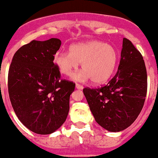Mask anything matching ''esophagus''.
Listing matches in <instances>:
<instances>
[{
	"mask_svg": "<svg viewBox=\"0 0 158 158\" xmlns=\"http://www.w3.org/2000/svg\"><path fill=\"white\" fill-rule=\"evenodd\" d=\"M75 87H76V88L78 89V90H83V89H84V87H83V86H81V84H76Z\"/></svg>",
	"mask_w": 158,
	"mask_h": 158,
	"instance_id": "1",
	"label": "esophagus"
}]
</instances>
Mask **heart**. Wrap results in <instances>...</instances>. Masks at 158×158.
Returning a JSON list of instances; mask_svg holds the SVG:
<instances>
[{"label":"heart","mask_w":158,"mask_h":158,"mask_svg":"<svg viewBox=\"0 0 158 158\" xmlns=\"http://www.w3.org/2000/svg\"><path fill=\"white\" fill-rule=\"evenodd\" d=\"M69 52L57 53L55 63L66 76L72 75L81 63L84 71L73 77L80 82L90 79L96 84L106 82L114 73L118 62L116 50L112 45L97 40L74 44Z\"/></svg>","instance_id":"heart-1"}]
</instances>
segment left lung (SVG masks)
I'll list each match as a JSON object with an SVG mask.
<instances>
[{"label": "left lung", "mask_w": 158, "mask_h": 158, "mask_svg": "<svg viewBox=\"0 0 158 158\" xmlns=\"http://www.w3.org/2000/svg\"><path fill=\"white\" fill-rule=\"evenodd\" d=\"M147 71L141 53L124 38L118 71L103 87L84 88L96 122L112 132L123 131L139 116L147 94Z\"/></svg>", "instance_id": "8db88e82"}]
</instances>
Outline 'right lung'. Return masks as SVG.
I'll list each match as a JSON object with an SVG mask.
<instances>
[{"mask_svg": "<svg viewBox=\"0 0 158 158\" xmlns=\"http://www.w3.org/2000/svg\"><path fill=\"white\" fill-rule=\"evenodd\" d=\"M61 44L56 38L32 40L16 52L10 66L8 92L12 106L19 121L36 134L55 132L69 112L75 84L61 80L53 62Z\"/></svg>", "mask_w": 158, "mask_h": 158, "instance_id": "right-lung-1", "label": "right lung"}]
</instances>
